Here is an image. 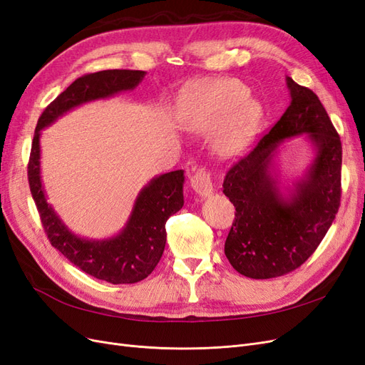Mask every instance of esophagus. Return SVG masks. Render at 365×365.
<instances>
[{"label": "esophagus", "mask_w": 365, "mask_h": 365, "mask_svg": "<svg viewBox=\"0 0 365 365\" xmlns=\"http://www.w3.org/2000/svg\"><path fill=\"white\" fill-rule=\"evenodd\" d=\"M192 187L193 190L200 196H208L213 193V182H212V175L204 168L197 169L195 175L192 176Z\"/></svg>", "instance_id": "esophagus-1"}]
</instances>
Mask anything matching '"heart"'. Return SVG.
Here are the masks:
<instances>
[{
    "mask_svg": "<svg viewBox=\"0 0 365 365\" xmlns=\"http://www.w3.org/2000/svg\"><path fill=\"white\" fill-rule=\"evenodd\" d=\"M247 88L233 79L193 88L185 98V125L197 134H212L220 157H235L248 148L262 117L260 105L247 98Z\"/></svg>",
    "mask_w": 365,
    "mask_h": 365,
    "instance_id": "obj_1",
    "label": "heart"
}]
</instances>
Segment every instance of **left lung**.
Returning <instances> with one entry per match:
<instances>
[{
	"mask_svg": "<svg viewBox=\"0 0 365 365\" xmlns=\"http://www.w3.org/2000/svg\"><path fill=\"white\" fill-rule=\"evenodd\" d=\"M291 103L248 155L231 165L224 193L236 207L225 240L231 267L250 279L288 274L312 256L338 213L342 148L317 94L286 77ZM304 135L309 168L283 192L273 157L283 140Z\"/></svg>",
	"mask_w": 365,
	"mask_h": 365,
	"instance_id": "8db88e82",
	"label": "left lung"
}]
</instances>
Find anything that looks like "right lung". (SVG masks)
<instances>
[{
	"instance_id": "right-lung-1",
	"label": "right lung",
	"mask_w": 365,
	"mask_h": 365,
	"mask_svg": "<svg viewBox=\"0 0 365 365\" xmlns=\"http://www.w3.org/2000/svg\"><path fill=\"white\" fill-rule=\"evenodd\" d=\"M146 71L105 70L76 79L43 109L35 129L29 161L30 192L51 245L83 272L113 284L137 283L155 269L165 247V222L184 205V170L152 178L138 193L123 230L118 235L93 240L74 235L47 202L41 180V130L71 109L88 102L130 91Z\"/></svg>"
}]
</instances>
